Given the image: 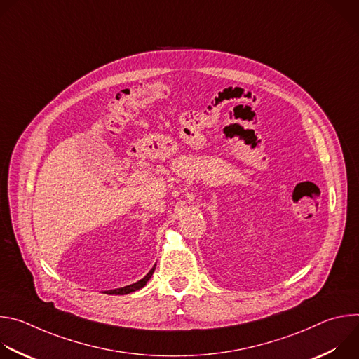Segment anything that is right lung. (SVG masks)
<instances>
[{"mask_svg": "<svg viewBox=\"0 0 359 359\" xmlns=\"http://www.w3.org/2000/svg\"><path fill=\"white\" fill-rule=\"evenodd\" d=\"M153 271H155V267H153L140 281H137V283H135V284H132V285H126V287H122V288H116V290H111V291H107V294H109V295H123V294H129V292H133V291H137V290H140L142 287H144L146 285V283L150 280V277L153 276Z\"/></svg>", "mask_w": 359, "mask_h": 359, "instance_id": "obj_1", "label": "right lung"}]
</instances>
